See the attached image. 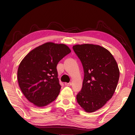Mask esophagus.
<instances>
[{
  "mask_svg": "<svg viewBox=\"0 0 135 135\" xmlns=\"http://www.w3.org/2000/svg\"><path fill=\"white\" fill-rule=\"evenodd\" d=\"M65 86H69L71 85V83H65Z\"/></svg>",
  "mask_w": 135,
  "mask_h": 135,
  "instance_id": "1",
  "label": "esophagus"
}]
</instances>
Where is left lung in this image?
I'll use <instances>...</instances> for the list:
<instances>
[{
    "mask_svg": "<svg viewBox=\"0 0 135 135\" xmlns=\"http://www.w3.org/2000/svg\"><path fill=\"white\" fill-rule=\"evenodd\" d=\"M73 49L84 70L83 85L77 95V101L84 111L92 113L113 97L119 80V69L112 54L100 46L76 45Z\"/></svg>",
    "mask_w": 135,
    "mask_h": 135,
    "instance_id": "1",
    "label": "left lung"
}]
</instances>
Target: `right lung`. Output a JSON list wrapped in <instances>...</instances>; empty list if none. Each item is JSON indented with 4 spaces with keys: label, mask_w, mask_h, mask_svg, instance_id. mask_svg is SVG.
Returning <instances> with one entry per match:
<instances>
[{
    "label": "right lung",
    "mask_w": 135,
    "mask_h": 135,
    "mask_svg": "<svg viewBox=\"0 0 135 135\" xmlns=\"http://www.w3.org/2000/svg\"><path fill=\"white\" fill-rule=\"evenodd\" d=\"M70 52L67 45L47 42L25 56L18 67L17 77L20 88L30 102L42 107L56 99L61 88L56 66Z\"/></svg>",
    "instance_id": "right-lung-1"
}]
</instances>
